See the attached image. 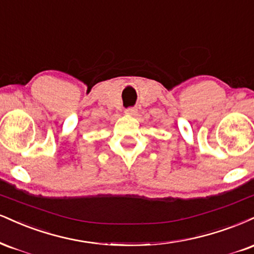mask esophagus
Here are the masks:
<instances>
[{
  "instance_id": "34e87169",
  "label": "esophagus",
  "mask_w": 254,
  "mask_h": 254,
  "mask_svg": "<svg viewBox=\"0 0 254 254\" xmlns=\"http://www.w3.org/2000/svg\"><path fill=\"white\" fill-rule=\"evenodd\" d=\"M137 112V109L136 108H129L125 110V114L129 115V116H133Z\"/></svg>"
}]
</instances>
